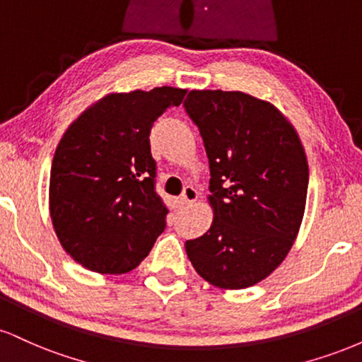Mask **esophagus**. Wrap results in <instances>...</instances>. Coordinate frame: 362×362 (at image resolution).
<instances>
[{
  "label": "esophagus",
  "instance_id": "1",
  "mask_svg": "<svg viewBox=\"0 0 362 362\" xmlns=\"http://www.w3.org/2000/svg\"><path fill=\"white\" fill-rule=\"evenodd\" d=\"M197 197H199L197 190H195L192 185H187L184 189V192H182V195H180V206L192 204V202L197 201Z\"/></svg>",
  "mask_w": 362,
  "mask_h": 362
}]
</instances>
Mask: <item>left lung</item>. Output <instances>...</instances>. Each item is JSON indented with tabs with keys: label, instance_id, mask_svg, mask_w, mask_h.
Masks as SVG:
<instances>
[{
	"label": "left lung",
	"instance_id": "1",
	"mask_svg": "<svg viewBox=\"0 0 362 362\" xmlns=\"http://www.w3.org/2000/svg\"><path fill=\"white\" fill-rule=\"evenodd\" d=\"M209 158L213 224L185 242L202 279L245 289L271 276L300 231L308 160L300 136L271 102L243 91L192 90L184 102Z\"/></svg>",
	"mask_w": 362,
	"mask_h": 362
}]
</instances>
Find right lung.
Segmentation results:
<instances>
[{
	"label": "right lung",
	"mask_w": 362,
	"mask_h": 362,
	"mask_svg": "<svg viewBox=\"0 0 362 362\" xmlns=\"http://www.w3.org/2000/svg\"><path fill=\"white\" fill-rule=\"evenodd\" d=\"M187 90L109 93L66 129L54 153L49 211L68 255L100 274H126L148 257L167 226L155 192L153 122Z\"/></svg>",
	"instance_id": "right-lung-1"
}]
</instances>
